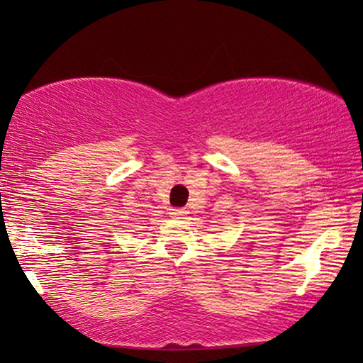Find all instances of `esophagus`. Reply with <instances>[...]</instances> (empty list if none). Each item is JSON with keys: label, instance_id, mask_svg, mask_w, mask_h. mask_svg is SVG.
I'll return each instance as SVG.
<instances>
[{"label": "esophagus", "instance_id": "1", "mask_svg": "<svg viewBox=\"0 0 363 363\" xmlns=\"http://www.w3.org/2000/svg\"><path fill=\"white\" fill-rule=\"evenodd\" d=\"M170 215L173 218H185L188 215V211L185 210V208H172Z\"/></svg>", "mask_w": 363, "mask_h": 363}]
</instances>
